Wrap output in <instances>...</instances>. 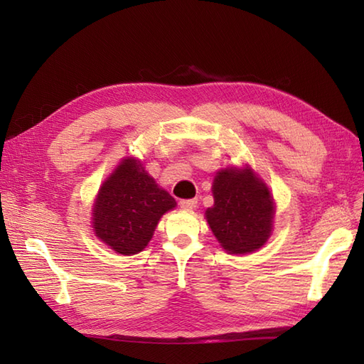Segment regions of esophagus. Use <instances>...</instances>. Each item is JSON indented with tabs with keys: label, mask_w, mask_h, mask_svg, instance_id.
Segmentation results:
<instances>
[{
	"label": "esophagus",
	"mask_w": 364,
	"mask_h": 364,
	"mask_svg": "<svg viewBox=\"0 0 364 364\" xmlns=\"http://www.w3.org/2000/svg\"><path fill=\"white\" fill-rule=\"evenodd\" d=\"M180 206L183 208V210H194V208L197 206V198L181 200V202H180Z\"/></svg>",
	"instance_id": "34e87169"
}]
</instances>
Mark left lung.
I'll use <instances>...</instances> for the list:
<instances>
[{
  "mask_svg": "<svg viewBox=\"0 0 364 364\" xmlns=\"http://www.w3.org/2000/svg\"><path fill=\"white\" fill-rule=\"evenodd\" d=\"M214 205L206 219L220 245L241 255L261 249L272 231L274 202L250 168L222 170L214 178Z\"/></svg>",
  "mask_w": 364,
  "mask_h": 364,
  "instance_id": "obj_1",
  "label": "left lung"
}]
</instances>
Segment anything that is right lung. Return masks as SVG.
<instances>
[{
	"mask_svg": "<svg viewBox=\"0 0 364 364\" xmlns=\"http://www.w3.org/2000/svg\"><path fill=\"white\" fill-rule=\"evenodd\" d=\"M175 205L136 159H123L98 192L92 213L95 235L117 253L136 255L149 244L161 215Z\"/></svg>",
	"mask_w": 364,
	"mask_h": 364,
	"instance_id": "obj_1",
	"label": "right lung"
}]
</instances>
